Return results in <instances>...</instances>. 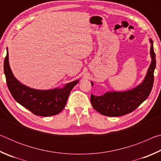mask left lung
<instances>
[{
    "mask_svg": "<svg viewBox=\"0 0 161 161\" xmlns=\"http://www.w3.org/2000/svg\"><path fill=\"white\" fill-rule=\"evenodd\" d=\"M151 62L143 81L135 88L125 92H107L102 96L91 94V103L93 108L102 115L120 116L129 114L145 101L151 93L154 80L156 68V54L153 50V40L150 39ZM92 86H93V82Z\"/></svg>",
    "mask_w": 161,
    "mask_h": 161,
    "instance_id": "8db88e82",
    "label": "left lung"
}]
</instances>
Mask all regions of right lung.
<instances>
[{
    "label": "right lung",
    "mask_w": 161,
    "mask_h": 161,
    "mask_svg": "<svg viewBox=\"0 0 161 161\" xmlns=\"http://www.w3.org/2000/svg\"><path fill=\"white\" fill-rule=\"evenodd\" d=\"M4 73L8 87L16 102L35 115L51 116L63 110L69 93L79 80L65 84L63 88L49 90H39L21 84L10 69L8 61V51L4 60Z\"/></svg>",
    "instance_id": "1"
}]
</instances>
